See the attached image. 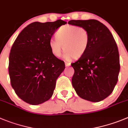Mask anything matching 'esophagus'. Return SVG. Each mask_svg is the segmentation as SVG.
I'll list each match as a JSON object with an SVG mask.
<instances>
[{
    "label": "esophagus",
    "mask_w": 128,
    "mask_h": 128,
    "mask_svg": "<svg viewBox=\"0 0 128 128\" xmlns=\"http://www.w3.org/2000/svg\"><path fill=\"white\" fill-rule=\"evenodd\" d=\"M65 66H69L70 65V62H65Z\"/></svg>",
    "instance_id": "34e87169"
}]
</instances>
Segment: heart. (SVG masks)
I'll use <instances>...</instances> for the list:
<instances>
[{
  "mask_svg": "<svg viewBox=\"0 0 128 128\" xmlns=\"http://www.w3.org/2000/svg\"><path fill=\"white\" fill-rule=\"evenodd\" d=\"M54 38L50 40V48L54 56L59 57L62 49L66 59H79L86 53L90 44V34L86 29L75 25L60 28Z\"/></svg>",
  "mask_w": 128,
  "mask_h": 128,
  "instance_id": "heart-1",
  "label": "heart"
}]
</instances>
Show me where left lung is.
<instances>
[{"mask_svg":"<svg viewBox=\"0 0 128 128\" xmlns=\"http://www.w3.org/2000/svg\"><path fill=\"white\" fill-rule=\"evenodd\" d=\"M68 23L88 31L90 44L86 53L75 63L72 83L80 98L98 102L113 91L120 70L118 48L107 27L96 20H70Z\"/></svg>","mask_w":128,"mask_h":128,"instance_id":"1","label":"left lung"}]
</instances>
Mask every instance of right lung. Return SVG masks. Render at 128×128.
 <instances>
[{"label":"right lung","instance_id":"obj_1","mask_svg":"<svg viewBox=\"0 0 128 128\" xmlns=\"http://www.w3.org/2000/svg\"><path fill=\"white\" fill-rule=\"evenodd\" d=\"M66 22H34L18 35L10 49L9 74L11 86L22 100L38 105L50 100L65 63L52 54L49 42Z\"/></svg>","mask_w":128,"mask_h":128}]
</instances>
